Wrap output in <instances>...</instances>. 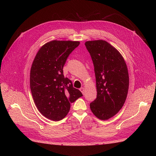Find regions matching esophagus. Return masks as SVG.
Listing matches in <instances>:
<instances>
[{
    "label": "esophagus",
    "instance_id": "obj_1",
    "mask_svg": "<svg viewBox=\"0 0 156 156\" xmlns=\"http://www.w3.org/2000/svg\"><path fill=\"white\" fill-rule=\"evenodd\" d=\"M80 90H81V92H82V94H84V88H80Z\"/></svg>",
    "mask_w": 156,
    "mask_h": 156
}]
</instances>
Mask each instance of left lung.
<instances>
[{
	"label": "left lung",
	"mask_w": 156,
	"mask_h": 156,
	"mask_svg": "<svg viewBox=\"0 0 156 156\" xmlns=\"http://www.w3.org/2000/svg\"><path fill=\"white\" fill-rule=\"evenodd\" d=\"M95 72L97 97L90 103L93 114L108 120L123 107L129 88L127 65L119 51L105 40L85 42Z\"/></svg>",
	"instance_id": "1"
}]
</instances>
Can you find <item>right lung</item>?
I'll return each instance as SVG.
<instances>
[{
	"label": "right lung",
	"mask_w": 156,
	"mask_h": 156,
	"mask_svg": "<svg viewBox=\"0 0 156 156\" xmlns=\"http://www.w3.org/2000/svg\"><path fill=\"white\" fill-rule=\"evenodd\" d=\"M79 41L53 40L37 52L30 69V86L33 100L42 115L59 121L68 115L70 103L83 96L72 82L64 77L63 67Z\"/></svg>",
	"instance_id": "obj_1"
}]
</instances>
